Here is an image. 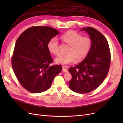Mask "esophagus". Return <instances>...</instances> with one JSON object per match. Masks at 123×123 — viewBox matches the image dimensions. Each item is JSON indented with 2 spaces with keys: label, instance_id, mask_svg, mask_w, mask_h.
Returning a JSON list of instances; mask_svg holds the SVG:
<instances>
[{
  "label": "esophagus",
  "instance_id": "34e87169",
  "mask_svg": "<svg viewBox=\"0 0 123 123\" xmlns=\"http://www.w3.org/2000/svg\"><path fill=\"white\" fill-rule=\"evenodd\" d=\"M62 71L64 72H68V70L67 68H62Z\"/></svg>",
  "mask_w": 123,
  "mask_h": 123
}]
</instances>
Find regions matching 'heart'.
Masks as SVG:
<instances>
[{
	"label": "heart",
	"mask_w": 123,
	"mask_h": 123,
	"mask_svg": "<svg viewBox=\"0 0 123 123\" xmlns=\"http://www.w3.org/2000/svg\"><path fill=\"white\" fill-rule=\"evenodd\" d=\"M62 42L70 46L67 54L59 55L56 59L57 64L66 66L74 60L76 62L83 61L87 56L92 47V40L88 36H83L74 31H69L61 37ZM49 51L55 55L60 54L59 42L55 37L51 38L48 43Z\"/></svg>",
	"instance_id": "heart-1"
}]
</instances>
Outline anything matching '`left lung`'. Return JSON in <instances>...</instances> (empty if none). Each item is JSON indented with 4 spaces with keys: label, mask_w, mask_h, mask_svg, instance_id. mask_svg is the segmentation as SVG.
I'll use <instances>...</instances> for the list:
<instances>
[{
    "label": "left lung",
    "mask_w": 123,
    "mask_h": 123,
    "mask_svg": "<svg viewBox=\"0 0 123 123\" xmlns=\"http://www.w3.org/2000/svg\"><path fill=\"white\" fill-rule=\"evenodd\" d=\"M92 40V47L83 61L69 68L72 79L69 86L78 93H87L94 90L105 79L109 72L111 53L106 38L97 30L84 28Z\"/></svg>",
    "instance_id": "8db88e82"
}]
</instances>
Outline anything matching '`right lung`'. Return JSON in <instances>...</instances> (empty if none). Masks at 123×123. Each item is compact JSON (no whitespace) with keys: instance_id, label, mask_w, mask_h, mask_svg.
Returning a JSON list of instances; mask_svg holds the SVG:
<instances>
[{"instance_id":"right-lung-1","label":"right lung","mask_w":123,"mask_h":123,"mask_svg":"<svg viewBox=\"0 0 123 123\" xmlns=\"http://www.w3.org/2000/svg\"><path fill=\"white\" fill-rule=\"evenodd\" d=\"M58 32L46 26H33L18 37L12 56V66L20 85L37 93L48 90L62 67L51 66L53 59L48 43Z\"/></svg>"}]
</instances>
